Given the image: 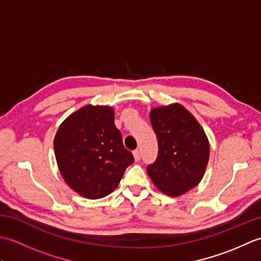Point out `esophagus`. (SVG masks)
Returning <instances> with one entry per match:
<instances>
[{"label":"esophagus","mask_w":261,"mask_h":261,"mask_svg":"<svg viewBox=\"0 0 261 261\" xmlns=\"http://www.w3.org/2000/svg\"><path fill=\"white\" fill-rule=\"evenodd\" d=\"M134 156H135V160H136V162H139L140 158H141V152H140V150H138V149H137V150H135V151H134Z\"/></svg>","instance_id":"34e87169"}]
</instances>
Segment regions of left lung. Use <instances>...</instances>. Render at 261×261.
I'll return each mask as SVG.
<instances>
[{
  "instance_id": "1",
  "label": "left lung",
  "mask_w": 261,
  "mask_h": 261,
  "mask_svg": "<svg viewBox=\"0 0 261 261\" xmlns=\"http://www.w3.org/2000/svg\"><path fill=\"white\" fill-rule=\"evenodd\" d=\"M150 121L158 154L147 173L158 190L179 196L195 187L204 175L210 145L195 118L179 104L153 109Z\"/></svg>"
}]
</instances>
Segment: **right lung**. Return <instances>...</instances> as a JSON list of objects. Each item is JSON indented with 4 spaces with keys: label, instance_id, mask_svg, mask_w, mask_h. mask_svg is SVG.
Segmentation results:
<instances>
[{
    "label": "right lung",
    "instance_id": "add662e5",
    "mask_svg": "<svg viewBox=\"0 0 261 261\" xmlns=\"http://www.w3.org/2000/svg\"><path fill=\"white\" fill-rule=\"evenodd\" d=\"M54 148L63 178L87 198L112 193L125 168L135 163L109 107L86 105L68 116L59 126Z\"/></svg>",
    "mask_w": 261,
    "mask_h": 261
}]
</instances>
